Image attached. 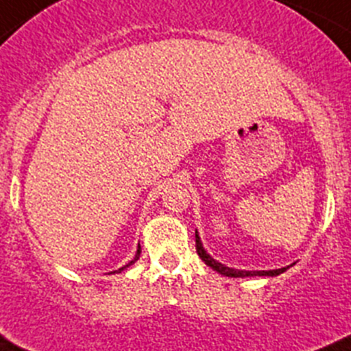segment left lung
<instances>
[{
    "label": "left lung",
    "instance_id": "1",
    "mask_svg": "<svg viewBox=\"0 0 351 351\" xmlns=\"http://www.w3.org/2000/svg\"><path fill=\"white\" fill-rule=\"evenodd\" d=\"M195 250H197V255L204 261L206 266H210L211 269L217 271V273L223 274V276H230V278H246V276H276V274H282L283 271H287V267H282V269H273V271H239V269H232V267H227L220 262H217L215 258H211L210 255L204 252L203 245H201V239L199 236L195 234Z\"/></svg>",
    "mask_w": 351,
    "mask_h": 351
}]
</instances>
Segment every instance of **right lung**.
Returning a JSON list of instances; mask_svg holds the SVG:
<instances>
[{
	"instance_id": "1",
	"label": "right lung",
	"mask_w": 351,
	"mask_h": 351,
	"mask_svg": "<svg viewBox=\"0 0 351 351\" xmlns=\"http://www.w3.org/2000/svg\"><path fill=\"white\" fill-rule=\"evenodd\" d=\"M140 254H141V248H140V246H138L136 257L132 258V261H131V262H129V264H125V266H124V267H121V269H119V271H113V273H121V271H124V269H125V267H128V266H131V264H134V262H136V261H138V258H140Z\"/></svg>"
}]
</instances>
